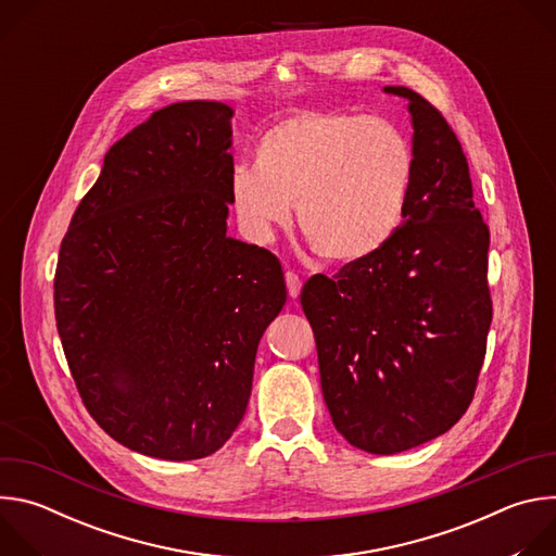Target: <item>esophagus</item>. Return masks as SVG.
Listing matches in <instances>:
<instances>
[{
    "instance_id": "1",
    "label": "esophagus",
    "mask_w": 556,
    "mask_h": 556,
    "mask_svg": "<svg viewBox=\"0 0 556 556\" xmlns=\"http://www.w3.org/2000/svg\"><path fill=\"white\" fill-rule=\"evenodd\" d=\"M286 286H288V294H290L292 299H296L299 292H301V279H299V275L292 273V270H288V273H286Z\"/></svg>"
}]
</instances>
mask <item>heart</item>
I'll return each mask as SVG.
<instances>
[{
	"instance_id": "1",
	"label": "heart",
	"mask_w": 556,
	"mask_h": 556,
	"mask_svg": "<svg viewBox=\"0 0 556 556\" xmlns=\"http://www.w3.org/2000/svg\"><path fill=\"white\" fill-rule=\"evenodd\" d=\"M255 169L237 165L228 202L251 242L296 224L312 251L354 264L384 249L401 230L416 155L403 129L354 112L301 110L268 127L253 149Z\"/></svg>"
}]
</instances>
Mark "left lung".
<instances>
[{
  "instance_id": "1",
  "label": "left lung",
  "mask_w": 556,
  "mask_h": 556,
  "mask_svg": "<svg viewBox=\"0 0 556 556\" xmlns=\"http://www.w3.org/2000/svg\"><path fill=\"white\" fill-rule=\"evenodd\" d=\"M384 92L409 101L414 125L405 224L371 257L332 279L314 275L301 290L332 422L376 455L420 446L466 414L493 321L491 232L462 144L418 92Z\"/></svg>"
}]
</instances>
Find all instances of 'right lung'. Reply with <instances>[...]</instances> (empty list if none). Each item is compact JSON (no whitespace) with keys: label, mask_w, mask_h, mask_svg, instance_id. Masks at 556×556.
Instances as JSON below:
<instances>
[{"label":"right lung","mask_w":556,"mask_h":556,"mask_svg":"<svg viewBox=\"0 0 556 556\" xmlns=\"http://www.w3.org/2000/svg\"><path fill=\"white\" fill-rule=\"evenodd\" d=\"M230 118L217 101L153 112L110 147L59 251L54 316L81 401L157 459L224 446L286 303L279 260L226 235Z\"/></svg>","instance_id":"right-lung-1"}]
</instances>
